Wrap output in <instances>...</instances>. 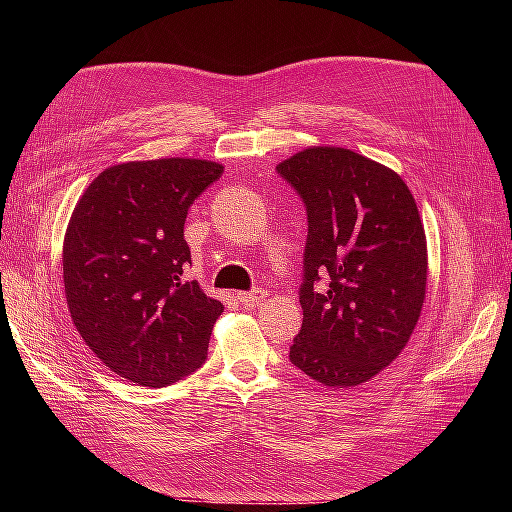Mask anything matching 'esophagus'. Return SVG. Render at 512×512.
Returning <instances> with one entry per match:
<instances>
[{"label": "esophagus", "instance_id": "1", "mask_svg": "<svg viewBox=\"0 0 512 512\" xmlns=\"http://www.w3.org/2000/svg\"><path fill=\"white\" fill-rule=\"evenodd\" d=\"M265 297H267V290H262V288H254V290H250V292H239V301H241L245 307H254V305H258L260 301H265Z\"/></svg>", "mask_w": 512, "mask_h": 512}]
</instances>
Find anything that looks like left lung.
I'll list each match as a JSON object with an SVG mask.
<instances>
[{
    "label": "left lung",
    "instance_id": "8db88e82",
    "mask_svg": "<svg viewBox=\"0 0 512 512\" xmlns=\"http://www.w3.org/2000/svg\"><path fill=\"white\" fill-rule=\"evenodd\" d=\"M307 211L299 301L303 327L290 363L348 389L393 363L425 303L427 239L395 170L342 147H309L277 164ZM330 273L327 291L313 286Z\"/></svg>",
    "mask_w": 512,
    "mask_h": 512
}]
</instances>
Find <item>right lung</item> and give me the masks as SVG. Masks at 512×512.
I'll return each mask as SVG.
<instances>
[{
  "label": "right lung",
  "mask_w": 512,
  "mask_h": 512,
  "mask_svg": "<svg viewBox=\"0 0 512 512\" xmlns=\"http://www.w3.org/2000/svg\"><path fill=\"white\" fill-rule=\"evenodd\" d=\"M224 173L192 158L102 170L74 207L64 239V286L76 331L117 376L160 389L207 359L224 305L188 282L183 224Z\"/></svg>",
  "instance_id": "obj_1"
}]
</instances>
